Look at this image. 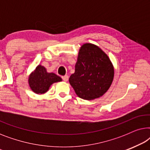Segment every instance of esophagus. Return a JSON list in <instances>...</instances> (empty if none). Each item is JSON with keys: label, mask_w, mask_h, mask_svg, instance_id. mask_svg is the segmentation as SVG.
<instances>
[{"label": "esophagus", "mask_w": 150, "mask_h": 150, "mask_svg": "<svg viewBox=\"0 0 150 150\" xmlns=\"http://www.w3.org/2000/svg\"><path fill=\"white\" fill-rule=\"evenodd\" d=\"M62 79H63V81L67 82V81H68V76H67V75L63 76H62Z\"/></svg>", "instance_id": "34e87169"}]
</instances>
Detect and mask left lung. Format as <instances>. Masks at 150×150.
<instances>
[{
    "label": "left lung",
    "instance_id": "obj_1",
    "mask_svg": "<svg viewBox=\"0 0 150 150\" xmlns=\"http://www.w3.org/2000/svg\"><path fill=\"white\" fill-rule=\"evenodd\" d=\"M113 77L114 67L107 54L98 46L87 43L80 48L75 72L69 82L79 98L91 100L108 91Z\"/></svg>",
    "mask_w": 150,
    "mask_h": 150
}]
</instances>
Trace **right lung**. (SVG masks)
I'll return each mask as SVG.
<instances>
[{
  "mask_svg": "<svg viewBox=\"0 0 150 150\" xmlns=\"http://www.w3.org/2000/svg\"><path fill=\"white\" fill-rule=\"evenodd\" d=\"M61 81V77L52 72H47L46 69L41 65H39L28 77L30 89L38 94L45 93L48 91L51 85Z\"/></svg>",
  "mask_w": 150,
  "mask_h": 150,
  "instance_id": "right-lung-1",
  "label": "right lung"
}]
</instances>
